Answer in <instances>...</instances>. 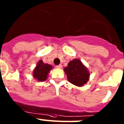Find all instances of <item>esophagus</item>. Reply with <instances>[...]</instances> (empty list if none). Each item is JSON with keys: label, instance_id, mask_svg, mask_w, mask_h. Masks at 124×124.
Returning <instances> with one entry per match:
<instances>
[{"label": "esophagus", "instance_id": "1", "mask_svg": "<svg viewBox=\"0 0 124 124\" xmlns=\"http://www.w3.org/2000/svg\"><path fill=\"white\" fill-rule=\"evenodd\" d=\"M56 68H58V69L62 68V65H61V64H59V65L56 66Z\"/></svg>", "mask_w": 124, "mask_h": 124}]
</instances>
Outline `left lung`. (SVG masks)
<instances>
[{"mask_svg": "<svg viewBox=\"0 0 124 124\" xmlns=\"http://www.w3.org/2000/svg\"><path fill=\"white\" fill-rule=\"evenodd\" d=\"M68 81L77 86H83L89 78V72L81 60L74 59L70 61L67 67L64 68Z\"/></svg>", "mask_w": 124, "mask_h": 124, "instance_id": "8db88e82", "label": "left lung"}]
</instances>
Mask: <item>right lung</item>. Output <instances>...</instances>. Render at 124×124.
<instances>
[{
    "mask_svg": "<svg viewBox=\"0 0 124 124\" xmlns=\"http://www.w3.org/2000/svg\"><path fill=\"white\" fill-rule=\"evenodd\" d=\"M53 66L50 64H45L42 60H40L33 71V76L38 81H45L48 78L50 70Z\"/></svg>",
    "mask_w": 124,
    "mask_h": 124,
    "instance_id": "right-lung-1",
    "label": "right lung"
}]
</instances>
